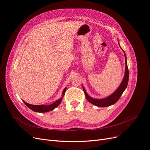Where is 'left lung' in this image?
Listing matches in <instances>:
<instances>
[{"label": "left lung", "instance_id": "obj_1", "mask_svg": "<svg viewBox=\"0 0 150 150\" xmlns=\"http://www.w3.org/2000/svg\"><path fill=\"white\" fill-rule=\"evenodd\" d=\"M119 47H121L120 45H119ZM121 49L122 50L121 47ZM122 51L124 53V57H125V74L121 84L119 85L118 88L112 94L109 95L108 97L104 98H100V99L93 98L91 97H90V96L87 94V92L86 91L84 87L82 86V88L83 90V92L85 93V95L87 100L88 101V102L92 103V105L98 107H106V106H109L113 104H115L119 100V98L121 97V96L124 92L125 88H127L128 82H129V69H128L127 63V57H126V55H125L124 51L123 50Z\"/></svg>", "mask_w": 150, "mask_h": 150}]
</instances>
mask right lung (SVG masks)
Masks as SVG:
<instances>
[{
	"instance_id": "1",
	"label": "right lung",
	"mask_w": 150,
	"mask_h": 150,
	"mask_svg": "<svg viewBox=\"0 0 150 150\" xmlns=\"http://www.w3.org/2000/svg\"><path fill=\"white\" fill-rule=\"evenodd\" d=\"M67 87H65L63 90V93H62V96L60 98L58 99L57 101H55L54 103H53L52 104H50L49 105H31L29 104L28 103H26V101H25L24 100L23 102L25 103L29 109H31V110L35 111V112H49L50 111L53 110H54L55 108L60 104V103L62 102V99L64 95V93L67 91Z\"/></svg>"
}]
</instances>
